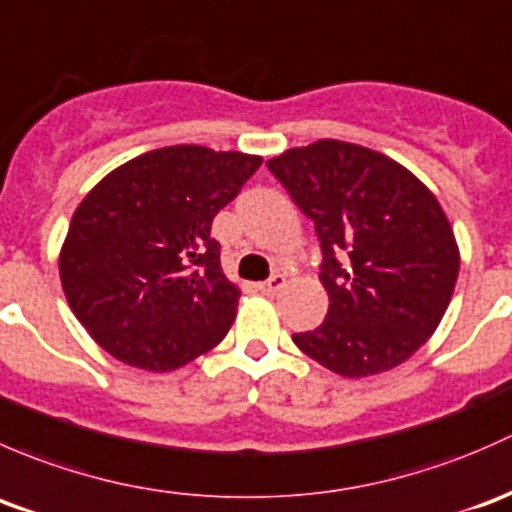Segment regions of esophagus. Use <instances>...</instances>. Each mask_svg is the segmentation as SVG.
<instances>
[{"mask_svg":"<svg viewBox=\"0 0 512 512\" xmlns=\"http://www.w3.org/2000/svg\"><path fill=\"white\" fill-rule=\"evenodd\" d=\"M286 276H283V273H273L271 278H268V281H263V283H258V291L261 293H266V295H273V293H278L281 291V288H286Z\"/></svg>","mask_w":512,"mask_h":512,"instance_id":"obj_1","label":"esophagus"}]
</instances>
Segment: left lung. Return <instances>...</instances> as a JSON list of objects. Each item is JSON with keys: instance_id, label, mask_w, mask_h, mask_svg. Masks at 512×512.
I'll return each mask as SVG.
<instances>
[{"instance_id": "obj_1", "label": "left lung", "mask_w": 512, "mask_h": 512, "mask_svg": "<svg viewBox=\"0 0 512 512\" xmlns=\"http://www.w3.org/2000/svg\"><path fill=\"white\" fill-rule=\"evenodd\" d=\"M323 249V325L293 342L342 377L402 365L434 335L456 288L458 244L439 199L370 147L318 140L266 162Z\"/></svg>"}]
</instances>
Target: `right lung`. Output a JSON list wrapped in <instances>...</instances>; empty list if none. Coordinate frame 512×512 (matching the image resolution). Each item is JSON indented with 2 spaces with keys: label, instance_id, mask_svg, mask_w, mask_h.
I'll return each instance as SVG.
<instances>
[{
  "label": "right lung",
  "instance_id": "right-lung-1",
  "mask_svg": "<svg viewBox=\"0 0 512 512\" xmlns=\"http://www.w3.org/2000/svg\"><path fill=\"white\" fill-rule=\"evenodd\" d=\"M261 157L172 145L105 175L73 212L59 273L73 315L115 360L170 372L229 333L239 286L212 221Z\"/></svg>",
  "mask_w": 512,
  "mask_h": 512
}]
</instances>
